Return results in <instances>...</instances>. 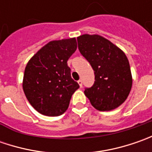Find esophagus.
Returning <instances> with one entry per match:
<instances>
[{"label": "esophagus", "instance_id": "34e87169", "mask_svg": "<svg viewBox=\"0 0 152 152\" xmlns=\"http://www.w3.org/2000/svg\"><path fill=\"white\" fill-rule=\"evenodd\" d=\"M78 84H79V85L80 86V88H82V86H83V83H82V80H80V79H79V81H78Z\"/></svg>", "mask_w": 152, "mask_h": 152}]
</instances>
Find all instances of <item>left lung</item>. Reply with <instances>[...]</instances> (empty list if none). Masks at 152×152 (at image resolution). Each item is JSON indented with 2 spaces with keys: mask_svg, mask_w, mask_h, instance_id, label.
<instances>
[{
  "mask_svg": "<svg viewBox=\"0 0 152 152\" xmlns=\"http://www.w3.org/2000/svg\"><path fill=\"white\" fill-rule=\"evenodd\" d=\"M80 53L90 62L95 83L85 95L99 111H111L125 102L131 91V70L125 53L110 40L98 34L78 38Z\"/></svg>",
  "mask_w": 152,
  "mask_h": 152,
  "instance_id": "8db88e82",
  "label": "left lung"
}]
</instances>
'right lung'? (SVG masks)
I'll return each instance as SVG.
<instances>
[{
    "label": "right lung",
    "mask_w": 152,
    "mask_h": 152,
    "mask_svg": "<svg viewBox=\"0 0 152 152\" xmlns=\"http://www.w3.org/2000/svg\"><path fill=\"white\" fill-rule=\"evenodd\" d=\"M76 49L75 38L52 40L28 61L23 89L28 101L39 113L56 117L67 111L71 97L79 88L71 78L67 63Z\"/></svg>",
    "instance_id": "1"
}]
</instances>
